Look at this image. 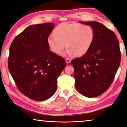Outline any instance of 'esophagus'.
<instances>
[{"mask_svg":"<svg viewBox=\"0 0 127 127\" xmlns=\"http://www.w3.org/2000/svg\"><path fill=\"white\" fill-rule=\"evenodd\" d=\"M65 62H66V63L68 64L69 63H71V60H70L69 59H68V58H66L65 59Z\"/></svg>","mask_w":127,"mask_h":127,"instance_id":"1","label":"esophagus"}]
</instances>
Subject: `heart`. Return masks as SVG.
<instances>
[{
    "instance_id": "obj_1",
    "label": "heart",
    "mask_w": 127,
    "mask_h": 127,
    "mask_svg": "<svg viewBox=\"0 0 127 127\" xmlns=\"http://www.w3.org/2000/svg\"><path fill=\"white\" fill-rule=\"evenodd\" d=\"M94 39V31L90 26L80 23H63L47 38L50 50L60 55L65 47L67 56H82L90 50Z\"/></svg>"
}]
</instances>
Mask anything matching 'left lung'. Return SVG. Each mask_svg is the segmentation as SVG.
<instances>
[{"instance_id": "obj_1", "label": "left lung", "mask_w": 127, "mask_h": 127, "mask_svg": "<svg viewBox=\"0 0 127 127\" xmlns=\"http://www.w3.org/2000/svg\"><path fill=\"white\" fill-rule=\"evenodd\" d=\"M94 31L93 43L80 58L73 59L75 87L87 97L103 94L112 84L120 64L121 54L116 35L100 23L80 22Z\"/></svg>"}]
</instances>
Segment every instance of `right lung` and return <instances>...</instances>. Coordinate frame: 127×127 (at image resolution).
I'll return each mask as SVG.
<instances>
[{
  "label": "right lung",
  "instance_id": "1",
  "mask_svg": "<svg viewBox=\"0 0 127 127\" xmlns=\"http://www.w3.org/2000/svg\"><path fill=\"white\" fill-rule=\"evenodd\" d=\"M54 28L52 23L28 26L9 48V72L19 90L36 101H44L55 94L58 77L66 66L64 59L51 51L47 43Z\"/></svg>",
  "mask_w": 127,
  "mask_h": 127
}]
</instances>
